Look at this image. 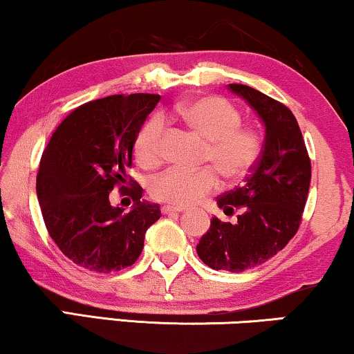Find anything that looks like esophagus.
<instances>
[{
	"instance_id": "esophagus-1",
	"label": "esophagus",
	"mask_w": 354,
	"mask_h": 354,
	"mask_svg": "<svg viewBox=\"0 0 354 354\" xmlns=\"http://www.w3.org/2000/svg\"><path fill=\"white\" fill-rule=\"evenodd\" d=\"M161 211L164 212V214H171V212H183L185 209H183V207H177V206H162L161 207Z\"/></svg>"
}]
</instances>
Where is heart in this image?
<instances>
[{
  "mask_svg": "<svg viewBox=\"0 0 354 354\" xmlns=\"http://www.w3.org/2000/svg\"><path fill=\"white\" fill-rule=\"evenodd\" d=\"M177 113L193 132L209 142L206 159L214 164L227 182L245 178L258 161L263 138L258 130L241 127L240 111L219 96H203L178 106ZM166 122L154 114L138 130L135 154L143 166H153L161 159ZM219 188V178L211 167L188 171L169 167L149 183V192L158 201L177 207L192 206Z\"/></svg>",
  "mask_w": 354,
  "mask_h": 354,
  "instance_id": "obj_1",
  "label": "heart"
}]
</instances>
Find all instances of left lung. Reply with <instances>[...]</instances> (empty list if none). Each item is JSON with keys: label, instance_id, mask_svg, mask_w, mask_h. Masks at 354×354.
<instances>
[{"label": "left lung", "instance_id": "1", "mask_svg": "<svg viewBox=\"0 0 354 354\" xmlns=\"http://www.w3.org/2000/svg\"><path fill=\"white\" fill-rule=\"evenodd\" d=\"M263 120V151L245 183L217 198L235 224L212 217L196 253L214 270L243 272L283 250L298 232L311 183V161L292 111L248 85L230 84Z\"/></svg>", "mask_w": 354, "mask_h": 354}]
</instances>
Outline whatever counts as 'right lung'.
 <instances>
[{
  "label": "right lung",
  "instance_id": "right-lung-1",
  "mask_svg": "<svg viewBox=\"0 0 354 354\" xmlns=\"http://www.w3.org/2000/svg\"><path fill=\"white\" fill-rule=\"evenodd\" d=\"M159 95H113L72 111L53 132L37 174V196L48 234L64 256L95 272H115L142 254L145 234L159 217L154 203L130 178L135 138ZM133 183L130 184L129 182ZM119 185L133 198L129 213L111 207Z\"/></svg>",
  "mask_w": 354,
  "mask_h": 354
}]
</instances>
